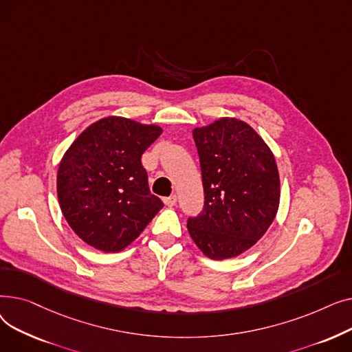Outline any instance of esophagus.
<instances>
[{
  "label": "esophagus",
  "instance_id": "obj_1",
  "mask_svg": "<svg viewBox=\"0 0 352 352\" xmlns=\"http://www.w3.org/2000/svg\"><path fill=\"white\" fill-rule=\"evenodd\" d=\"M164 202H165V206H168V207H174V206L177 204V195H170V197H165V198H164Z\"/></svg>",
  "mask_w": 352,
  "mask_h": 352
}]
</instances>
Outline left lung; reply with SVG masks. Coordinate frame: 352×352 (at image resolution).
Instances as JSON below:
<instances>
[{
	"instance_id": "left-lung-1",
	"label": "left lung",
	"mask_w": 352,
	"mask_h": 352,
	"mask_svg": "<svg viewBox=\"0 0 352 352\" xmlns=\"http://www.w3.org/2000/svg\"><path fill=\"white\" fill-rule=\"evenodd\" d=\"M204 187V207L187 219L197 247L211 260H226L251 248L275 218L280 175L275 158L254 129L221 118L194 129Z\"/></svg>"
}]
</instances>
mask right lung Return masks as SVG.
<instances>
[{
    "label": "right lung",
    "instance_id": "1",
    "mask_svg": "<svg viewBox=\"0 0 352 352\" xmlns=\"http://www.w3.org/2000/svg\"><path fill=\"white\" fill-rule=\"evenodd\" d=\"M161 133L157 125L108 117L71 144L58 168L57 192L67 223L84 243L121 251L164 207L141 162Z\"/></svg>",
    "mask_w": 352,
    "mask_h": 352
}]
</instances>
